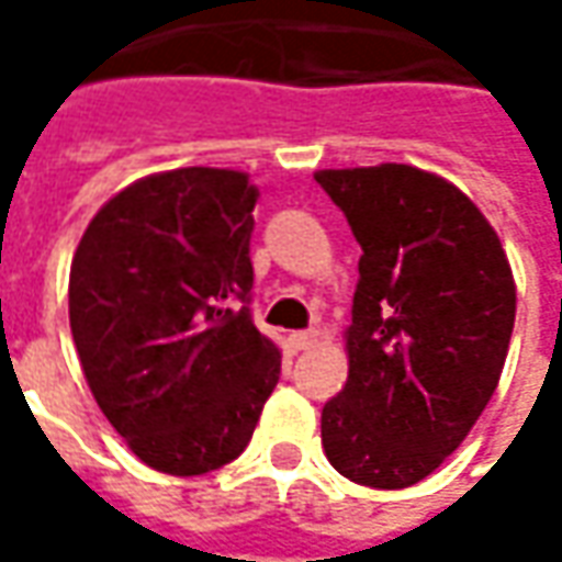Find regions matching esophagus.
Returning a JSON list of instances; mask_svg holds the SVG:
<instances>
[{
  "mask_svg": "<svg viewBox=\"0 0 562 562\" xmlns=\"http://www.w3.org/2000/svg\"><path fill=\"white\" fill-rule=\"evenodd\" d=\"M315 340H318L315 331H293V335H288V347H291L293 353H300V350H310Z\"/></svg>",
  "mask_w": 562,
  "mask_h": 562,
  "instance_id": "1",
  "label": "esophagus"
}]
</instances>
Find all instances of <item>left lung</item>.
Wrapping results in <instances>:
<instances>
[{
  "label": "left lung",
  "mask_w": 562,
  "mask_h": 562,
  "mask_svg": "<svg viewBox=\"0 0 562 562\" xmlns=\"http://www.w3.org/2000/svg\"><path fill=\"white\" fill-rule=\"evenodd\" d=\"M362 247L350 375L322 409L328 463L357 485L409 487L465 441L504 372L516 281L482 209L413 165L322 168Z\"/></svg>",
  "instance_id": "obj_1"
}]
</instances>
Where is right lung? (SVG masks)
<instances>
[{
	"label": "right lung",
	"instance_id": "obj_1",
	"mask_svg": "<svg viewBox=\"0 0 562 562\" xmlns=\"http://www.w3.org/2000/svg\"><path fill=\"white\" fill-rule=\"evenodd\" d=\"M256 187L234 168H175L119 190L71 259L83 378L134 457L203 475L244 453L281 375L247 306Z\"/></svg>",
	"mask_w": 562,
	"mask_h": 562
}]
</instances>
